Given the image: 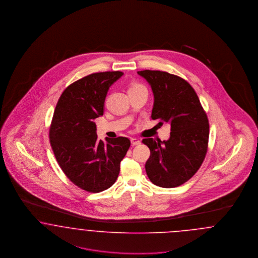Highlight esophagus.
Here are the masks:
<instances>
[{"label":"esophagus","instance_id":"esophagus-1","mask_svg":"<svg viewBox=\"0 0 258 258\" xmlns=\"http://www.w3.org/2000/svg\"><path fill=\"white\" fill-rule=\"evenodd\" d=\"M131 144L133 146H138V145L141 144V141H139L138 139H131Z\"/></svg>","mask_w":258,"mask_h":258}]
</instances>
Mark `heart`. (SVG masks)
<instances>
[{
    "mask_svg": "<svg viewBox=\"0 0 258 258\" xmlns=\"http://www.w3.org/2000/svg\"><path fill=\"white\" fill-rule=\"evenodd\" d=\"M139 87H143V86L140 85V84H132V85L130 86V88H129V90H133V89H136V88H139Z\"/></svg>",
    "mask_w": 258,
    "mask_h": 258,
    "instance_id": "obj_1",
    "label": "heart"
}]
</instances>
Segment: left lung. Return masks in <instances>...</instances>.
<instances>
[{"label":"left lung","mask_w":258,"mask_h":258,"mask_svg":"<svg viewBox=\"0 0 258 258\" xmlns=\"http://www.w3.org/2000/svg\"><path fill=\"white\" fill-rule=\"evenodd\" d=\"M138 74L146 79L153 91L151 118L160 119V125L170 124L168 141L143 140L150 149L146 174L159 187H178L195 175L207 153V114L198 94L184 79L159 70H143Z\"/></svg>","instance_id":"left-lung-1"}]
</instances>
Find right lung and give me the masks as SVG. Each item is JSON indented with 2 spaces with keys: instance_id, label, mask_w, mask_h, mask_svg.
I'll return each instance as SVG.
<instances>
[{
  "instance_id": "obj_1",
  "label": "right lung",
  "mask_w": 258,
  "mask_h": 258,
  "mask_svg": "<svg viewBox=\"0 0 258 258\" xmlns=\"http://www.w3.org/2000/svg\"><path fill=\"white\" fill-rule=\"evenodd\" d=\"M120 71L92 73L72 83L61 93L50 126V144L68 179L79 188L100 192L112 187L130 140L97 139L94 119L103 115L104 102Z\"/></svg>"
}]
</instances>
